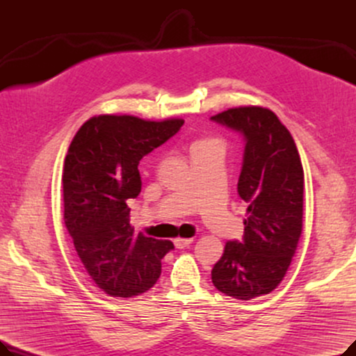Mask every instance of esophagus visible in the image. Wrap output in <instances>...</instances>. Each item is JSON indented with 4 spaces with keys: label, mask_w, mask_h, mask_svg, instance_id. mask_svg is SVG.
Instances as JSON below:
<instances>
[{
    "label": "esophagus",
    "mask_w": 356,
    "mask_h": 356,
    "mask_svg": "<svg viewBox=\"0 0 356 356\" xmlns=\"http://www.w3.org/2000/svg\"><path fill=\"white\" fill-rule=\"evenodd\" d=\"M191 244H193V238H176V239H175V245H176V248H179V250L189 247Z\"/></svg>",
    "instance_id": "obj_1"
}]
</instances>
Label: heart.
<instances>
[{
	"mask_svg": "<svg viewBox=\"0 0 356 356\" xmlns=\"http://www.w3.org/2000/svg\"><path fill=\"white\" fill-rule=\"evenodd\" d=\"M208 147H222L220 143L215 138H202V140H197L192 144V153L195 152H199V149H203V148H208Z\"/></svg>",
	"mask_w": 356,
	"mask_h": 356,
	"instance_id": "b5f03b06",
	"label": "heart"
}]
</instances>
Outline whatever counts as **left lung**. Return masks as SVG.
Wrapping results in <instances>:
<instances>
[{"label":"left lung","instance_id":"8db88e82","mask_svg":"<svg viewBox=\"0 0 356 356\" xmlns=\"http://www.w3.org/2000/svg\"><path fill=\"white\" fill-rule=\"evenodd\" d=\"M244 137L238 195L244 200L242 241H228L212 283L239 300L271 293L286 275L303 228L305 173L290 131L273 111L239 106L211 117Z\"/></svg>","mask_w":356,"mask_h":356}]
</instances>
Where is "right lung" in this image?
I'll return each instance as SVG.
<instances>
[{"label": "right lung", "mask_w": 356, "mask_h": 356, "mask_svg": "<svg viewBox=\"0 0 356 356\" xmlns=\"http://www.w3.org/2000/svg\"><path fill=\"white\" fill-rule=\"evenodd\" d=\"M183 120L99 115L74 136L63 172L65 223L83 267L112 297L152 289L173 242L136 235L128 199L141 192L140 160L172 138Z\"/></svg>", "instance_id": "obj_1"}]
</instances>
